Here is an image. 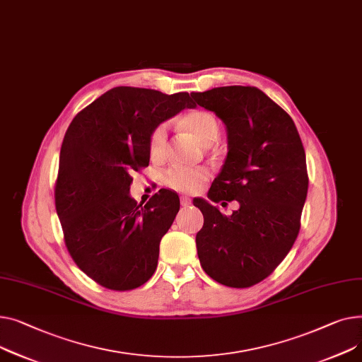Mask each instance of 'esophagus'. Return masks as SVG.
<instances>
[{
	"instance_id": "1",
	"label": "esophagus",
	"mask_w": 362,
	"mask_h": 362,
	"mask_svg": "<svg viewBox=\"0 0 362 362\" xmlns=\"http://www.w3.org/2000/svg\"><path fill=\"white\" fill-rule=\"evenodd\" d=\"M180 202H181V206H182V207H188V206L191 204V199L187 197V196H181Z\"/></svg>"
}]
</instances>
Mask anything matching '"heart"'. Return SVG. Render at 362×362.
<instances>
[{"instance_id": "obj_1", "label": "heart", "mask_w": 362, "mask_h": 362, "mask_svg": "<svg viewBox=\"0 0 362 362\" xmlns=\"http://www.w3.org/2000/svg\"><path fill=\"white\" fill-rule=\"evenodd\" d=\"M181 124L187 132L193 134L202 144H211L219 137V121L206 110H194L185 114ZM168 140V124H159L152 132L148 139V148H151L152 158H162L166 151ZM209 180V171L206 168H182L173 166L163 174V184L180 193H196L203 184Z\"/></svg>"}]
</instances>
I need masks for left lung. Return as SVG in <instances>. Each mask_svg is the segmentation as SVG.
<instances>
[{
    "mask_svg": "<svg viewBox=\"0 0 362 362\" xmlns=\"http://www.w3.org/2000/svg\"><path fill=\"white\" fill-rule=\"evenodd\" d=\"M194 103L226 125L228 155L207 197L228 204L230 216L194 199L203 216L196 244L211 279L230 288L262 282L281 264L301 226L308 191L304 146L292 118L251 86H223L191 93Z\"/></svg>",
    "mask_w": 362,
    "mask_h": 362,
    "instance_id": "8db88e82",
    "label": "left lung"
}]
</instances>
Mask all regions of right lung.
<instances>
[{
    "instance_id": "obj_1",
    "label": "right lung",
    "mask_w": 362,
    "mask_h": 362,
    "mask_svg": "<svg viewBox=\"0 0 362 362\" xmlns=\"http://www.w3.org/2000/svg\"><path fill=\"white\" fill-rule=\"evenodd\" d=\"M194 106L187 92L119 86L71 121L59 152L55 207L70 256L99 285L130 291L155 273L180 199L160 188L137 204L130 197L132 173L148 165L156 127Z\"/></svg>"
}]
</instances>
